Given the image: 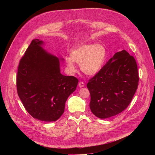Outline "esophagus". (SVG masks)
<instances>
[{
	"label": "esophagus",
	"instance_id": "1",
	"mask_svg": "<svg viewBox=\"0 0 155 155\" xmlns=\"http://www.w3.org/2000/svg\"><path fill=\"white\" fill-rule=\"evenodd\" d=\"M78 86H79L80 87H82L84 86V83L83 81H80L78 83Z\"/></svg>",
	"mask_w": 155,
	"mask_h": 155
}]
</instances>
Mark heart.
Returning <instances> with one entry per match:
<instances>
[{"instance_id":"obj_1","label":"heart","mask_w":155,"mask_h":155,"mask_svg":"<svg viewBox=\"0 0 155 155\" xmlns=\"http://www.w3.org/2000/svg\"><path fill=\"white\" fill-rule=\"evenodd\" d=\"M107 52L101 44H84L75 48L71 53V59H67V65L75 71L74 64L80 65L81 71L87 75H96L102 68L106 59Z\"/></svg>"}]
</instances>
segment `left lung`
<instances>
[{
  "label": "left lung",
  "mask_w": 155,
  "mask_h": 155,
  "mask_svg": "<svg viewBox=\"0 0 155 155\" xmlns=\"http://www.w3.org/2000/svg\"><path fill=\"white\" fill-rule=\"evenodd\" d=\"M139 77L134 58L126 50L115 53L88 80L91 112L99 118L118 115L130 103L137 89Z\"/></svg>",
  "instance_id": "8db88e82"
}]
</instances>
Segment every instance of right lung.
Listing matches in <instances>:
<instances>
[{
    "instance_id": "add662e5",
    "label": "right lung",
    "mask_w": 155,
    "mask_h": 155,
    "mask_svg": "<svg viewBox=\"0 0 155 155\" xmlns=\"http://www.w3.org/2000/svg\"><path fill=\"white\" fill-rule=\"evenodd\" d=\"M34 39L18 65L16 87L27 112L43 121H55L63 114L68 97L76 90L78 80L60 73L59 60Z\"/></svg>"
}]
</instances>
